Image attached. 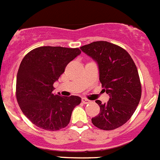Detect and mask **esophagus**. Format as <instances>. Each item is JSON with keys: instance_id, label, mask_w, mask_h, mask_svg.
I'll use <instances>...</instances> for the list:
<instances>
[{"instance_id": "esophagus-1", "label": "esophagus", "mask_w": 160, "mask_h": 160, "mask_svg": "<svg viewBox=\"0 0 160 160\" xmlns=\"http://www.w3.org/2000/svg\"><path fill=\"white\" fill-rule=\"evenodd\" d=\"M82 103H84V104H88V103H89V102H90V100L85 99V98H82Z\"/></svg>"}]
</instances>
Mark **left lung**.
Masks as SVG:
<instances>
[{
    "mask_svg": "<svg viewBox=\"0 0 160 160\" xmlns=\"http://www.w3.org/2000/svg\"><path fill=\"white\" fill-rule=\"evenodd\" d=\"M98 64L99 81L110 99L102 104L92 123L102 130H113L125 124L135 111L142 96L137 67L124 49L107 41H96L80 47Z\"/></svg>",
    "mask_w": 160,
    "mask_h": 160,
    "instance_id": "left-lung-1",
    "label": "left lung"
}]
</instances>
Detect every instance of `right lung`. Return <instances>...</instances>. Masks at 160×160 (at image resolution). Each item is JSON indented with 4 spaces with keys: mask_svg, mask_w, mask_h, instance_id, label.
<instances>
[{
    "mask_svg": "<svg viewBox=\"0 0 160 160\" xmlns=\"http://www.w3.org/2000/svg\"><path fill=\"white\" fill-rule=\"evenodd\" d=\"M81 53L78 48L40 47L22 61L17 74L16 98L22 113L32 124L47 131H58L69 124L79 96L53 93V85L66 66Z\"/></svg>",
    "mask_w": 160,
    "mask_h": 160,
    "instance_id": "add662e5",
    "label": "right lung"
}]
</instances>
